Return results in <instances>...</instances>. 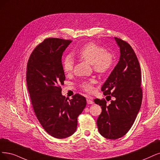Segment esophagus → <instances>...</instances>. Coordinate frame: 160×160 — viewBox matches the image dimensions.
I'll use <instances>...</instances> for the list:
<instances>
[{"label": "esophagus", "mask_w": 160, "mask_h": 160, "mask_svg": "<svg viewBox=\"0 0 160 160\" xmlns=\"http://www.w3.org/2000/svg\"><path fill=\"white\" fill-rule=\"evenodd\" d=\"M86 100H87L88 104H93V102L92 97H87Z\"/></svg>", "instance_id": "34e87169"}]
</instances>
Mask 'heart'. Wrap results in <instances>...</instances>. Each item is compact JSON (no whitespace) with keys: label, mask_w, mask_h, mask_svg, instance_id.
<instances>
[{"label":"heart","mask_w":160,"mask_h":160,"mask_svg":"<svg viewBox=\"0 0 160 160\" xmlns=\"http://www.w3.org/2000/svg\"><path fill=\"white\" fill-rule=\"evenodd\" d=\"M76 55L92 64L93 70L99 74L109 72L114 64L115 58L113 52L106 51L103 47L93 42L86 43L76 51ZM62 67L65 74H68L72 72L74 68V60L72 57L70 55L64 57L62 61ZM95 83V80L90 79L82 81L80 86L85 92H92Z\"/></svg>","instance_id":"heart-1"}]
</instances>
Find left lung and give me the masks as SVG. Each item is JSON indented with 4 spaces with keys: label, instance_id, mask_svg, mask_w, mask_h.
<instances>
[{
    "label": "left lung",
    "instance_id": "8db88e82",
    "mask_svg": "<svg viewBox=\"0 0 160 160\" xmlns=\"http://www.w3.org/2000/svg\"><path fill=\"white\" fill-rule=\"evenodd\" d=\"M115 39L120 47V59L102 87L105 96L113 97L115 99L109 105L104 98L94 99V102L102 109L97 120L99 132L103 137L111 140L121 138L128 132L142 101L138 58L127 41L118 38Z\"/></svg>",
    "mask_w": 160,
    "mask_h": 160
}]
</instances>
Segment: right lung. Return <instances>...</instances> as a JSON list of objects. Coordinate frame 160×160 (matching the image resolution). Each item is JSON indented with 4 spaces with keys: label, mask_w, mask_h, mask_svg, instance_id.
Here are the masks:
<instances>
[{
    "label": "right lung",
    "mask_w": 160,
    "mask_h": 160,
    "mask_svg": "<svg viewBox=\"0 0 160 160\" xmlns=\"http://www.w3.org/2000/svg\"><path fill=\"white\" fill-rule=\"evenodd\" d=\"M71 42L47 38L34 49L27 64L26 82L34 113L45 131L56 138L74 133L77 118L86 105V98L78 93L72 99L61 93L65 80L62 55Z\"/></svg>",
    "instance_id": "1"
}]
</instances>
